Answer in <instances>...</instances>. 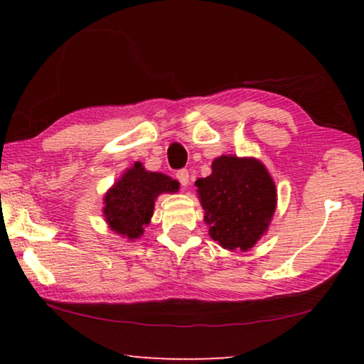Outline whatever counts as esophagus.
<instances>
[{
  "label": "esophagus",
  "instance_id": "obj_1",
  "mask_svg": "<svg viewBox=\"0 0 364 364\" xmlns=\"http://www.w3.org/2000/svg\"><path fill=\"white\" fill-rule=\"evenodd\" d=\"M176 180L181 183V186H188L189 184V171L188 170H178Z\"/></svg>",
  "mask_w": 364,
  "mask_h": 364
}]
</instances>
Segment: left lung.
<instances>
[{
  "mask_svg": "<svg viewBox=\"0 0 364 364\" xmlns=\"http://www.w3.org/2000/svg\"><path fill=\"white\" fill-rule=\"evenodd\" d=\"M213 241L228 250H249L267 232L276 210V186L254 157L221 156L212 173L196 181Z\"/></svg>",
  "mask_w": 364,
  "mask_h": 364,
  "instance_id": "1",
  "label": "left lung"
}]
</instances>
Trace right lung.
I'll use <instances>...</instances> for the list:
<instances>
[{
	"label": "right lung",
	"instance_id": "obj_1",
	"mask_svg": "<svg viewBox=\"0 0 364 364\" xmlns=\"http://www.w3.org/2000/svg\"><path fill=\"white\" fill-rule=\"evenodd\" d=\"M180 184L164 173L147 171L136 162L104 196V218L109 228L125 239L143 236L154 213V202L162 193H176Z\"/></svg>",
	"mask_w": 364,
	"mask_h": 364
}]
</instances>
